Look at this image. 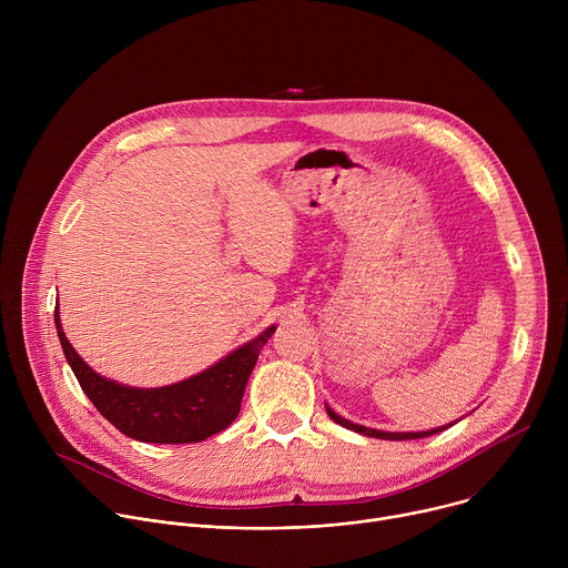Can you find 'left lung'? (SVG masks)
<instances>
[{
    "label": "left lung",
    "instance_id": "obj_1",
    "mask_svg": "<svg viewBox=\"0 0 568 568\" xmlns=\"http://www.w3.org/2000/svg\"><path fill=\"white\" fill-rule=\"evenodd\" d=\"M326 412H328V416L337 423V425H342V427H346V429H351V432H357V434H364V436H373V438H382V440H414V438H425V436H434V434H438V432H443V429H447V427H438V429H429V432H416V434H388V432H377V429H368V427H362V425H355V423H351V420H346V418H339L331 407H326ZM452 427V425H449Z\"/></svg>",
    "mask_w": 568,
    "mask_h": 568
}]
</instances>
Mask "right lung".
I'll use <instances>...</instances> for the list:
<instances>
[{
	"label": "right lung",
	"instance_id": "obj_1",
	"mask_svg": "<svg viewBox=\"0 0 568 568\" xmlns=\"http://www.w3.org/2000/svg\"><path fill=\"white\" fill-rule=\"evenodd\" d=\"M55 328L64 357L85 395L105 420L141 443H200L226 429L240 414L242 393L274 326L209 371L161 388H132L97 375L67 342L58 307Z\"/></svg>",
	"mask_w": 568,
	"mask_h": 568
}]
</instances>
